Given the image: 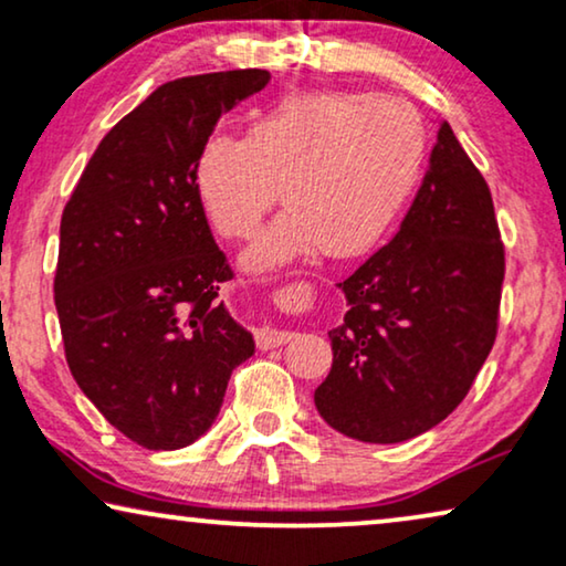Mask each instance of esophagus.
I'll use <instances>...</instances> for the list:
<instances>
[{
	"label": "esophagus",
	"instance_id": "obj_1",
	"mask_svg": "<svg viewBox=\"0 0 566 566\" xmlns=\"http://www.w3.org/2000/svg\"><path fill=\"white\" fill-rule=\"evenodd\" d=\"M293 337V332H283L275 327H260L254 332V343H258L260 350H273V347H281Z\"/></svg>",
	"mask_w": 566,
	"mask_h": 566
}]
</instances>
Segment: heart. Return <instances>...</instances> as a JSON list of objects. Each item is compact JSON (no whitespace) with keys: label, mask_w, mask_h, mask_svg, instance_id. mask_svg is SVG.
I'll return each instance as SVG.
<instances>
[{"label":"heart","mask_w":566,"mask_h":566,"mask_svg":"<svg viewBox=\"0 0 566 566\" xmlns=\"http://www.w3.org/2000/svg\"><path fill=\"white\" fill-rule=\"evenodd\" d=\"M422 115L370 92H301L270 107L242 138L200 146L192 185L223 239H247L275 203L285 211L254 239L244 262L277 268L316 247L327 258L370 250L405 203L424 159Z\"/></svg>","instance_id":"1"}]
</instances>
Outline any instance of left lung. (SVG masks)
Instances as JSON below:
<instances>
[{
  "label": "left lung",
  "mask_w": 566,
  "mask_h": 566,
  "mask_svg": "<svg viewBox=\"0 0 566 566\" xmlns=\"http://www.w3.org/2000/svg\"><path fill=\"white\" fill-rule=\"evenodd\" d=\"M505 244L490 185L443 120L430 169L389 244L339 283L329 376L314 405L337 432L401 443L467 397L500 322Z\"/></svg>",
  "instance_id": "left-lung-1"
}]
</instances>
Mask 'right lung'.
<instances>
[{
	"label": "right lung",
	"instance_id": "1",
	"mask_svg": "<svg viewBox=\"0 0 566 566\" xmlns=\"http://www.w3.org/2000/svg\"><path fill=\"white\" fill-rule=\"evenodd\" d=\"M265 69L182 76L115 123L61 216L53 277L64 353L113 428L149 451L190 446L254 353L219 301L231 281L192 185L200 146Z\"/></svg>",
	"mask_w": 566,
	"mask_h": 566
}]
</instances>
